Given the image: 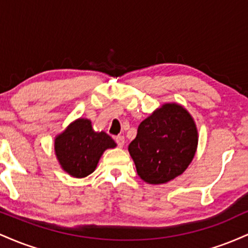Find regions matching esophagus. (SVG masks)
Masks as SVG:
<instances>
[{"instance_id":"34e87169","label":"esophagus","mask_w":248,"mask_h":248,"mask_svg":"<svg viewBox=\"0 0 248 248\" xmlns=\"http://www.w3.org/2000/svg\"><path fill=\"white\" fill-rule=\"evenodd\" d=\"M115 141H116V143H118L119 147H124V142H126V139H124V136L119 135V136H116V138H115Z\"/></svg>"}]
</instances>
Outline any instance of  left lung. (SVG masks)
Listing matches in <instances>:
<instances>
[{"label":"left lung","mask_w":248,"mask_h":248,"mask_svg":"<svg viewBox=\"0 0 248 248\" xmlns=\"http://www.w3.org/2000/svg\"><path fill=\"white\" fill-rule=\"evenodd\" d=\"M197 146L192 115L177 102H167L141 122L128 150L141 179L157 186L186 171Z\"/></svg>","instance_id":"obj_1"}]
</instances>
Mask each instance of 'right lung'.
I'll return each mask as SVG.
<instances>
[{
  "mask_svg": "<svg viewBox=\"0 0 248 248\" xmlns=\"http://www.w3.org/2000/svg\"><path fill=\"white\" fill-rule=\"evenodd\" d=\"M55 154L62 169L76 178L91 175L105 150L116 143L105 132H95L88 119L72 121L55 138Z\"/></svg>",
  "mask_w": 248,
  "mask_h": 248,
  "instance_id": "add662e5",
  "label": "right lung"
}]
</instances>
